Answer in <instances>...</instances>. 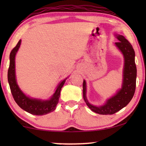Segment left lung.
Here are the masks:
<instances>
[{"instance_id": "obj_1", "label": "left lung", "mask_w": 146, "mask_h": 146, "mask_svg": "<svg viewBox=\"0 0 146 146\" xmlns=\"http://www.w3.org/2000/svg\"><path fill=\"white\" fill-rule=\"evenodd\" d=\"M118 41L115 45L122 52L124 58V66L123 70L122 86L112 97L108 99L104 105L93 106L88 102L86 97V83L83 82V97L86 104L93 112L100 115H113L126 106L131 100L135 94L137 79L135 51L131 44L124 36L115 35Z\"/></svg>"}]
</instances>
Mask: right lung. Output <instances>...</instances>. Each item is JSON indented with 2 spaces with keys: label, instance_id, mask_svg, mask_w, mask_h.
Masks as SVG:
<instances>
[{
  "label": "right lung",
  "instance_id": "obj_1",
  "mask_svg": "<svg viewBox=\"0 0 146 146\" xmlns=\"http://www.w3.org/2000/svg\"><path fill=\"white\" fill-rule=\"evenodd\" d=\"M21 44V40L12 49L9 55V66L8 71V80L11 92L16 103L21 108L34 115H44L52 112L55 110L58 102L61 89L66 82L64 79L58 84L55 93L49 100H42L37 98H32L26 96L19 88L17 83L15 76V55Z\"/></svg>",
  "mask_w": 146,
  "mask_h": 146
}]
</instances>
